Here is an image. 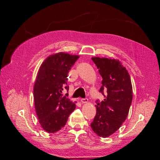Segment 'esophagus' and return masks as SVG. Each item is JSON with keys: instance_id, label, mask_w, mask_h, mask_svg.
Segmentation results:
<instances>
[{"instance_id": "esophagus-1", "label": "esophagus", "mask_w": 160, "mask_h": 160, "mask_svg": "<svg viewBox=\"0 0 160 160\" xmlns=\"http://www.w3.org/2000/svg\"><path fill=\"white\" fill-rule=\"evenodd\" d=\"M80 101L82 103V104H85V103H87L88 102V98H82L80 99Z\"/></svg>"}]
</instances>
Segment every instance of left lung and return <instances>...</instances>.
<instances>
[{"label":"left lung","instance_id":"obj_1","mask_svg":"<svg viewBox=\"0 0 160 160\" xmlns=\"http://www.w3.org/2000/svg\"><path fill=\"white\" fill-rule=\"evenodd\" d=\"M102 78L99 92L104 97L96 101L97 113L91 123L92 129L100 137L115 132L125 121L132 99L129 73L120 61L107 58H92Z\"/></svg>","mask_w":160,"mask_h":160}]
</instances>
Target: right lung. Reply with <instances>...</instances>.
Masks as SVG:
<instances>
[{"instance_id": "1", "label": "right lung", "mask_w": 160, "mask_h": 160, "mask_svg": "<svg viewBox=\"0 0 160 160\" xmlns=\"http://www.w3.org/2000/svg\"><path fill=\"white\" fill-rule=\"evenodd\" d=\"M78 58L66 53L53 54L43 62L38 72L34 87L35 109L39 123L50 133L63 128L75 109L62 92L68 91V73Z\"/></svg>"}]
</instances>
